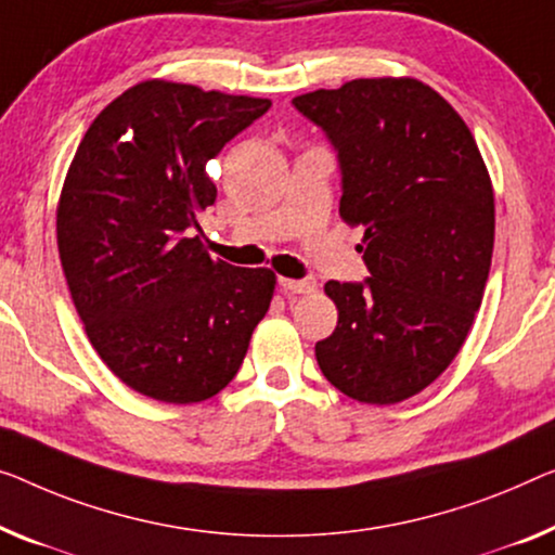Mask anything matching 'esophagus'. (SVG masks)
<instances>
[{
  "label": "esophagus",
  "mask_w": 555,
  "mask_h": 555,
  "mask_svg": "<svg viewBox=\"0 0 555 555\" xmlns=\"http://www.w3.org/2000/svg\"><path fill=\"white\" fill-rule=\"evenodd\" d=\"M279 286L284 288V294H313L317 292V279H279Z\"/></svg>",
  "instance_id": "1"
}]
</instances>
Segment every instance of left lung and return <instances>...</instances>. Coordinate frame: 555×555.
<instances>
[{
	"mask_svg": "<svg viewBox=\"0 0 555 555\" xmlns=\"http://www.w3.org/2000/svg\"><path fill=\"white\" fill-rule=\"evenodd\" d=\"M341 169L346 224L363 227L361 284L328 281L321 374L361 403H399L456 359L493 254V186L466 121L418 79H353L294 99Z\"/></svg>",
	"mask_w": 555,
	"mask_h": 555,
	"instance_id": "8db88e82",
	"label": "left lung"
}]
</instances>
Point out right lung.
<instances>
[{"label": "right lung", "mask_w": 555, "mask_h": 555, "mask_svg": "<svg viewBox=\"0 0 555 555\" xmlns=\"http://www.w3.org/2000/svg\"><path fill=\"white\" fill-rule=\"evenodd\" d=\"M269 99L149 79L104 106L66 171L56 244L99 357L149 399L219 393L274 296L269 269L214 261L192 236L217 202L206 173Z\"/></svg>", "instance_id": "add662e5"}]
</instances>
